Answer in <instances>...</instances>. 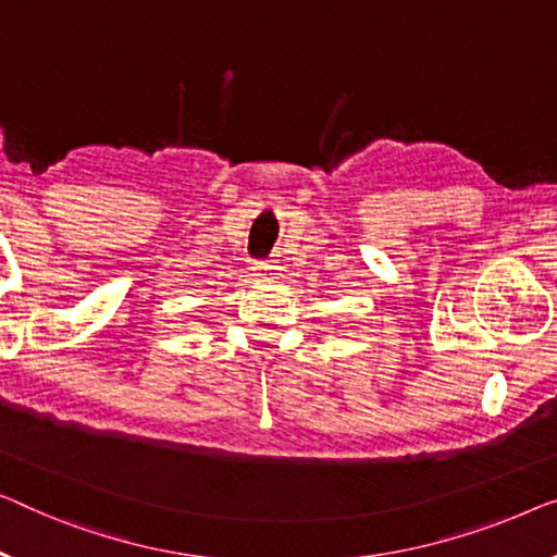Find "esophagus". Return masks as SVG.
Returning <instances> with one entry per match:
<instances>
[{
  "mask_svg": "<svg viewBox=\"0 0 557 557\" xmlns=\"http://www.w3.org/2000/svg\"><path fill=\"white\" fill-rule=\"evenodd\" d=\"M255 275L262 277V280H277L280 264H275V262H257L255 264Z\"/></svg>",
  "mask_w": 557,
  "mask_h": 557,
  "instance_id": "1",
  "label": "esophagus"
}]
</instances>
